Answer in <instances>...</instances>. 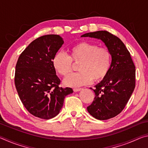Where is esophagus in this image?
<instances>
[{
	"instance_id": "esophagus-1",
	"label": "esophagus",
	"mask_w": 148,
	"mask_h": 148,
	"mask_svg": "<svg viewBox=\"0 0 148 148\" xmlns=\"http://www.w3.org/2000/svg\"><path fill=\"white\" fill-rule=\"evenodd\" d=\"M73 90H74V92H77V91H81L82 89L81 88H74Z\"/></svg>"
}]
</instances>
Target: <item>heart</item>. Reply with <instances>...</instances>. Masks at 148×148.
<instances>
[{
	"mask_svg": "<svg viewBox=\"0 0 148 148\" xmlns=\"http://www.w3.org/2000/svg\"><path fill=\"white\" fill-rule=\"evenodd\" d=\"M69 56L58 52L55 55L52 64L57 72L63 76L71 73L74 62H79V72L70 74L64 79V84L70 87H79L92 81L104 79L112 66V57L110 50L106 47L87 42H78L70 47Z\"/></svg>",
	"mask_w": 148,
	"mask_h": 148,
	"instance_id": "b5f03b06",
	"label": "heart"
}]
</instances>
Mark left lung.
<instances>
[{
  "instance_id": "8db88e82",
  "label": "left lung",
  "mask_w": 148,
  "mask_h": 148,
  "mask_svg": "<svg viewBox=\"0 0 148 148\" xmlns=\"http://www.w3.org/2000/svg\"><path fill=\"white\" fill-rule=\"evenodd\" d=\"M82 37L97 38L104 42L112 53L108 74L92 89L95 96L87 111L95 118L106 120L121 113L133 92L136 69L131 54L118 37L106 31L84 34Z\"/></svg>"
}]
</instances>
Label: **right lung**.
Segmentation results:
<instances>
[{"instance_id":"1","label":"right lung","mask_w":148,"mask_h":148,"mask_svg":"<svg viewBox=\"0 0 148 148\" xmlns=\"http://www.w3.org/2000/svg\"><path fill=\"white\" fill-rule=\"evenodd\" d=\"M64 41L59 35L47 34L32 41L17 60L14 82L22 103L30 114L44 119L56 117L64 97L73 92L59 87L52 60Z\"/></svg>"}]
</instances>
